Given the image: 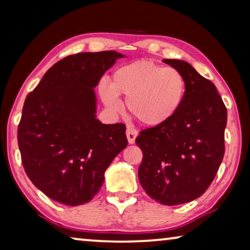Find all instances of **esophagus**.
<instances>
[{"label":"esophagus","instance_id":"esophagus-1","mask_svg":"<svg viewBox=\"0 0 250 250\" xmlns=\"http://www.w3.org/2000/svg\"><path fill=\"white\" fill-rule=\"evenodd\" d=\"M138 135L137 130L132 129V128H128L126 129V138H128L129 144H133L136 140V137Z\"/></svg>","mask_w":250,"mask_h":250}]
</instances>
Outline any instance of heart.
Instances as JSON below:
<instances>
[{
    "label": "heart",
    "mask_w": 250,
    "mask_h": 250,
    "mask_svg": "<svg viewBox=\"0 0 250 250\" xmlns=\"http://www.w3.org/2000/svg\"><path fill=\"white\" fill-rule=\"evenodd\" d=\"M104 104L110 110L121 108L119 96L126 98L129 113L148 126L165 125L184 103L185 77L179 70L157 64L150 60H138L118 68L111 83L102 82L98 87Z\"/></svg>",
    "instance_id": "obj_1"
}]
</instances>
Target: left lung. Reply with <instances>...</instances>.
Segmentation results:
<instances>
[{"label":"left lung","instance_id":"left-lung-1","mask_svg":"<svg viewBox=\"0 0 250 250\" xmlns=\"http://www.w3.org/2000/svg\"><path fill=\"white\" fill-rule=\"evenodd\" d=\"M185 77L187 90L180 110L165 125L140 131L143 152L139 182L150 198L180 205L202 196L224 156L227 107L215 85L188 62L163 60Z\"/></svg>","mask_w":250,"mask_h":250}]
</instances>
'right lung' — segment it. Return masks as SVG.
<instances>
[{"label": "right lung", "instance_id": "add662e5", "mask_svg": "<svg viewBox=\"0 0 250 250\" xmlns=\"http://www.w3.org/2000/svg\"><path fill=\"white\" fill-rule=\"evenodd\" d=\"M121 58L115 51L69 55L27 95L18 125L21 161L30 181L55 202L78 206L93 199L128 145L124 124L96 119L94 91Z\"/></svg>", "mask_w": 250, "mask_h": 250}]
</instances>
